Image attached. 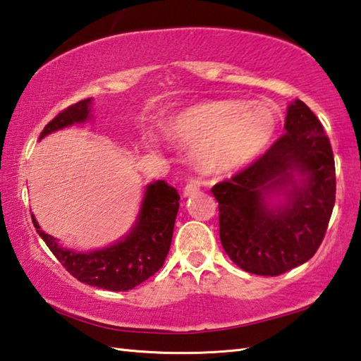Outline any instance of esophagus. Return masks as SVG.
<instances>
[{
  "label": "esophagus",
  "mask_w": 361,
  "mask_h": 361,
  "mask_svg": "<svg viewBox=\"0 0 361 361\" xmlns=\"http://www.w3.org/2000/svg\"><path fill=\"white\" fill-rule=\"evenodd\" d=\"M200 189V186H199V183L197 181H189L188 185L185 186V191H183V194H185V197H189V195H192V194H195Z\"/></svg>",
  "instance_id": "esophagus-1"
}]
</instances>
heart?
<instances>
[{
  "mask_svg": "<svg viewBox=\"0 0 361 361\" xmlns=\"http://www.w3.org/2000/svg\"><path fill=\"white\" fill-rule=\"evenodd\" d=\"M276 130V115L262 104L238 101L195 104L159 123L164 139L192 147L194 164L203 172L235 170L255 158Z\"/></svg>",
  "mask_w": 361,
  "mask_h": 361,
  "instance_id": "heart-1",
  "label": "heart"
}]
</instances>
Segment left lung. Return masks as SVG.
I'll list each match as a JSON object with an SVG mask.
<instances>
[{
    "label": "left lung",
    "instance_id": "1",
    "mask_svg": "<svg viewBox=\"0 0 361 361\" xmlns=\"http://www.w3.org/2000/svg\"><path fill=\"white\" fill-rule=\"evenodd\" d=\"M284 129L259 159L212 188L222 247L235 265L260 276H279L317 252L336 199L335 158L319 118L297 99ZM293 169L304 175L303 185L293 183ZM283 185L293 186L291 202L268 210L261 194Z\"/></svg>",
    "mask_w": 361,
    "mask_h": 361
}]
</instances>
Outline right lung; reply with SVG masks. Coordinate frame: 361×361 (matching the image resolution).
<instances>
[{"label":"right lung","mask_w":361,"mask_h":361,"mask_svg":"<svg viewBox=\"0 0 361 361\" xmlns=\"http://www.w3.org/2000/svg\"><path fill=\"white\" fill-rule=\"evenodd\" d=\"M90 104L91 97L61 110L47 123L39 139L54 130L87 120ZM178 202L180 194L173 186L164 180L153 183L147 188L134 231L120 243L87 254L60 247L56 240L44 233L36 219L32 216L31 218L45 245L75 279L99 289L124 292L142 284L164 265L172 243Z\"/></svg>","instance_id":"right-lung-1"}]
</instances>
